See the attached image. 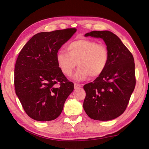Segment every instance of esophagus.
Instances as JSON below:
<instances>
[{"label": "esophagus", "mask_w": 149, "mask_h": 149, "mask_svg": "<svg viewBox=\"0 0 149 149\" xmlns=\"http://www.w3.org/2000/svg\"><path fill=\"white\" fill-rule=\"evenodd\" d=\"M82 87V84H77V83H74V88L75 89H77L79 88Z\"/></svg>", "instance_id": "1"}]
</instances>
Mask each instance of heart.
I'll use <instances>...</instances> for the list:
<instances>
[{
    "label": "heart",
    "instance_id": "1",
    "mask_svg": "<svg viewBox=\"0 0 149 149\" xmlns=\"http://www.w3.org/2000/svg\"><path fill=\"white\" fill-rule=\"evenodd\" d=\"M67 52L59 50L56 58L58 67L66 76H71L79 66L74 79L83 81L91 76L99 77L108 65L109 54L107 47L96 41L80 39L73 41L66 47Z\"/></svg>",
    "mask_w": 149,
    "mask_h": 149
}]
</instances>
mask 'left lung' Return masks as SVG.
Segmentation results:
<instances>
[{"label":"left lung","mask_w":149,"mask_h":149,"mask_svg":"<svg viewBox=\"0 0 149 149\" xmlns=\"http://www.w3.org/2000/svg\"><path fill=\"white\" fill-rule=\"evenodd\" d=\"M85 36L102 38L109 51L108 65L93 82L85 84L83 108L91 119L107 121L120 116L127 108L136 85L133 56L116 34L94 31Z\"/></svg>","instance_id":"left-lung-1"}]
</instances>
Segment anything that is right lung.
I'll list each match as a JSON object with an SVG mask.
<instances>
[{"label": "right lung", "mask_w": 149, "mask_h": 149, "mask_svg": "<svg viewBox=\"0 0 149 149\" xmlns=\"http://www.w3.org/2000/svg\"><path fill=\"white\" fill-rule=\"evenodd\" d=\"M76 31L70 28L38 33L19 53L15 67V92L31 118L41 122L57 118L74 90V83L58 67L56 56Z\"/></svg>", "instance_id": "add662e5"}]
</instances>
